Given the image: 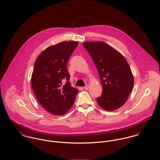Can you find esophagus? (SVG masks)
I'll return each instance as SVG.
<instances>
[{
    "label": "esophagus",
    "instance_id": "34e87169",
    "mask_svg": "<svg viewBox=\"0 0 160 160\" xmlns=\"http://www.w3.org/2000/svg\"><path fill=\"white\" fill-rule=\"evenodd\" d=\"M85 89H88L89 88V85H87L85 87H84Z\"/></svg>",
    "mask_w": 160,
    "mask_h": 160
}]
</instances>
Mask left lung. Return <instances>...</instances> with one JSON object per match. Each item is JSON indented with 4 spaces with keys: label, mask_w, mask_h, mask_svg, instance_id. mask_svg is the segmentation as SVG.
I'll list each match as a JSON object with an SVG mask.
<instances>
[{
    "label": "left lung",
    "mask_w": 160,
    "mask_h": 160,
    "mask_svg": "<svg viewBox=\"0 0 160 160\" xmlns=\"http://www.w3.org/2000/svg\"><path fill=\"white\" fill-rule=\"evenodd\" d=\"M98 71L102 92L97 102L104 110L112 111L124 105L134 85V78L126 59L102 42L83 43Z\"/></svg>",
    "instance_id": "8db88e82"
}]
</instances>
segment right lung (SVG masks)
Here are the masks:
<instances>
[{
	"mask_svg": "<svg viewBox=\"0 0 160 160\" xmlns=\"http://www.w3.org/2000/svg\"><path fill=\"white\" fill-rule=\"evenodd\" d=\"M78 44V42H63L50 46L35 61L32 88L41 106L53 115L66 113L78 92L72 87L67 69L69 59Z\"/></svg>",
	"mask_w": 160,
	"mask_h": 160,
	"instance_id": "right-lung-1",
	"label": "right lung"
}]
</instances>
